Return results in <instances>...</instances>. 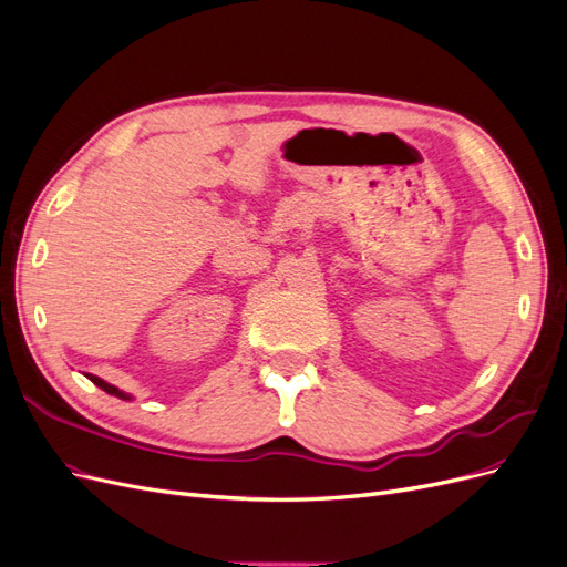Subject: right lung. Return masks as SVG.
Instances as JSON below:
<instances>
[{
	"mask_svg": "<svg viewBox=\"0 0 567 567\" xmlns=\"http://www.w3.org/2000/svg\"><path fill=\"white\" fill-rule=\"evenodd\" d=\"M90 375V381L96 385V388H101L104 392H109V394H115V398H120V400H132V394H127L125 390H120V388H115V385H111V383H106L104 379H99V375H92V373H87Z\"/></svg>",
	"mask_w": 567,
	"mask_h": 567,
	"instance_id": "obj_1",
	"label": "right lung"
}]
</instances>
